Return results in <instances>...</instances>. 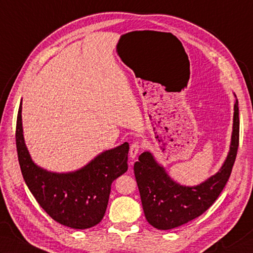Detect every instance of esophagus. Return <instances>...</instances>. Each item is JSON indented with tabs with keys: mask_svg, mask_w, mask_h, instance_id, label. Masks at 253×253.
<instances>
[{
	"mask_svg": "<svg viewBox=\"0 0 253 253\" xmlns=\"http://www.w3.org/2000/svg\"><path fill=\"white\" fill-rule=\"evenodd\" d=\"M140 149H141L140 141H135L131 143L130 149H129V157L131 158V159H135L138 155V152L140 151Z\"/></svg>",
	"mask_w": 253,
	"mask_h": 253,
	"instance_id": "1",
	"label": "esophagus"
}]
</instances>
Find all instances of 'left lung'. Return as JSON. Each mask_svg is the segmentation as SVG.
<instances>
[{
  "label": "left lung",
  "instance_id": "8db88e82",
  "mask_svg": "<svg viewBox=\"0 0 253 253\" xmlns=\"http://www.w3.org/2000/svg\"><path fill=\"white\" fill-rule=\"evenodd\" d=\"M239 146V108L235 103L231 146L219 172L197 186H181L173 182L165 169L143 152L135 166L146 219L157 229H173L197 218L214 204L231 174Z\"/></svg>",
  "mask_w": 253,
  "mask_h": 253
}]
</instances>
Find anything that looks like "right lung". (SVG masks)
I'll use <instances>...</instances> for the list:
<instances>
[{"instance_id": "add662e5", "label": "right lung", "mask_w": 253, "mask_h": 253, "mask_svg": "<svg viewBox=\"0 0 253 253\" xmlns=\"http://www.w3.org/2000/svg\"><path fill=\"white\" fill-rule=\"evenodd\" d=\"M15 138L24 180L38 204L53 220L70 228L86 229L103 219L112 183L128 169V142L101 153L76 172L59 174L42 170L32 161L25 146L22 103Z\"/></svg>"}]
</instances>
